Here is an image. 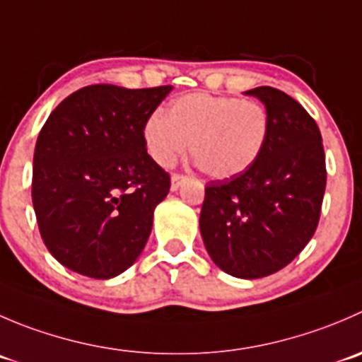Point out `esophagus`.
Returning <instances> with one entry per match:
<instances>
[{"mask_svg":"<svg viewBox=\"0 0 362 362\" xmlns=\"http://www.w3.org/2000/svg\"><path fill=\"white\" fill-rule=\"evenodd\" d=\"M185 180H187V177H185V175L173 173V177H171V191H177V189L180 187Z\"/></svg>","mask_w":362,"mask_h":362,"instance_id":"1","label":"esophagus"}]
</instances>
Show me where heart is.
I'll return each mask as SVG.
<instances>
[{
	"instance_id": "heart-1",
	"label": "heart",
	"mask_w": 362,
	"mask_h": 362,
	"mask_svg": "<svg viewBox=\"0 0 362 362\" xmlns=\"http://www.w3.org/2000/svg\"><path fill=\"white\" fill-rule=\"evenodd\" d=\"M269 129V113L259 103L189 93L170 104L168 117L157 111L146 120L145 141L153 160L164 168L173 166L191 141V156L203 173L230 178L258 160Z\"/></svg>"
}]
</instances>
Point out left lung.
<instances>
[{
  "instance_id": "1",
  "label": "left lung",
  "mask_w": 362,
  "mask_h": 362,
  "mask_svg": "<svg viewBox=\"0 0 362 362\" xmlns=\"http://www.w3.org/2000/svg\"><path fill=\"white\" fill-rule=\"evenodd\" d=\"M245 93L265 104L269 138L249 170L206 184L199 231L219 269L256 279L288 265L311 240L327 170L320 129L296 99L272 86Z\"/></svg>"
}]
</instances>
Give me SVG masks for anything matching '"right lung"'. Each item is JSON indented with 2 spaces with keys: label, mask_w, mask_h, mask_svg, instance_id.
Masks as SVG:
<instances>
[{
  "label": "right lung",
  "mask_w": 362,
  "mask_h": 362,
  "mask_svg": "<svg viewBox=\"0 0 362 362\" xmlns=\"http://www.w3.org/2000/svg\"><path fill=\"white\" fill-rule=\"evenodd\" d=\"M171 90L92 84L45 120L31 198L42 240L66 269L110 279L141 255L171 185L146 152L145 124Z\"/></svg>",
  "instance_id": "right-lung-1"
}]
</instances>
